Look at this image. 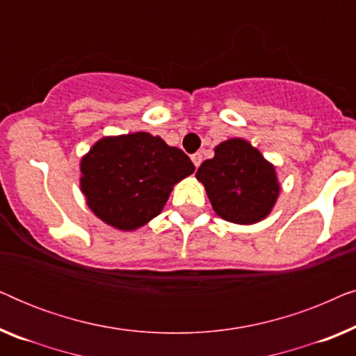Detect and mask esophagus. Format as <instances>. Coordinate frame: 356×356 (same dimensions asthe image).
I'll use <instances>...</instances> for the list:
<instances>
[{
    "mask_svg": "<svg viewBox=\"0 0 356 356\" xmlns=\"http://www.w3.org/2000/svg\"><path fill=\"white\" fill-rule=\"evenodd\" d=\"M191 160H193V163H194V167H199V165L202 163V154L201 152H196V154H193L191 155Z\"/></svg>",
    "mask_w": 356,
    "mask_h": 356,
    "instance_id": "obj_1",
    "label": "esophagus"
}]
</instances>
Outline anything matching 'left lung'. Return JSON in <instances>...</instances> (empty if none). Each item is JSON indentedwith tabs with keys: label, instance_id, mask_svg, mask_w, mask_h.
<instances>
[{
	"label": "left lung",
	"instance_id": "1",
	"mask_svg": "<svg viewBox=\"0 0 356 356\" xmlns=\"http://www.w3.org/2000/svg\"><path fill=\"white\" fill-rule=\"evenodd\" d=\"M196 178L206 186L213 211L233 223L262 220L279 194L274 167L243 139L217 145L216 157L202 162Z\"/></svg>",
	"mask_w": 356,
	"mask_h": 356
}]
</instances>
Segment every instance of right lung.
<instances>
[{
  "label": "right lung",
  "instance_id": "add662e5",
  "mask_svg": "<svg viewBox=\"0 0 356 356\" xmlns=\"http://www.w3.org/2000/svg\"><path fill=\"white\" fill-rule=\"evenodd\" d=\"M194 172L181 149L149 133L104 138L81 162V188L97 217L134 230L159 216L173 184Z\"/></svg>",
  "mask_w": 356,
  "mask_h": 356
}]
</instances>
